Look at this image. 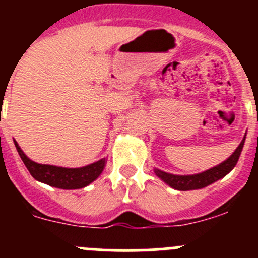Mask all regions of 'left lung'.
<instances>
[{
  "instance_id": "obj_1",
  "label": "left lung",
  "mask_w": 258,
  "mask_h": 258,
  "mask_svg": "<svg viewBox=\"0 0 258 258\" xmlns=\"http://www.w3.org/2000/svg\"><path fill=\"white\" fill-rule=\"evenodd\" d=\"M244 139H246V137H243L240 146L236 148L235 152H233L227 160L223 161L221 165L216 166V167L213 168H210V170L205 171V172L202 173L189 176H178L163 172V171L157 170V168H155V173L162 179V181H165L166 183L170 184L172 188L179 189V191H189V189L204 188V187L209 186V184L213 183V182H216L217 179L222 178L223 176L227 175V173L235 167L238 158H240L242 148H243Z\"/></svg>"
}]
</instances>
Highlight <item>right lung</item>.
Returning <instances> with one entry per match:
<instances>
[{"label": "right lung", "mask_w": 258, "mask_h": 258, "mask_svg": "<svg viewBox=\"0 0 258 258\" xmlns=\"http://www.w3.org/2000/svg\"><path fill=\"white\" fill-rule=\"evenodd\" d=\"M15 146H16L21 160L23 161L27 170L30 171L31 176L37 181L57 187V188L76 189L86 187L102 173L106 165V158H102V160L97 161L92 165L80 168H64L51 165H40V163L31 161L22 152L16 141H15Z\"/></svg>", "instance_id": "add662e5"}]
</instances>
